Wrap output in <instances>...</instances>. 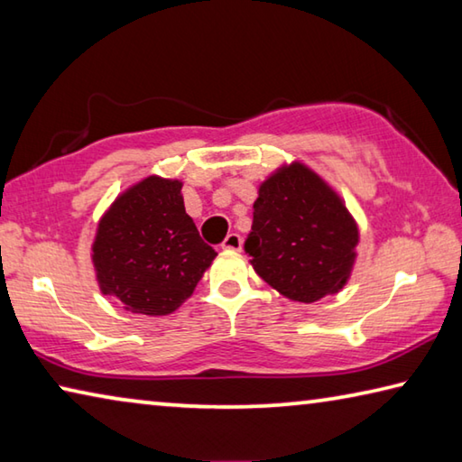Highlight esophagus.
Listing matches in <instances>:
<instances>
[{
  "instance_id": "esophagus-1",
  "label": "esophagus",
  "mask_w": 462,
  "mask_h": 462,
  "mask_svg": "<svg viewBox=\"0 0 462 462\" xmlns=\"http://www.w3.org/2000/svg\"><path fill=\"white\" fill-rule=\"evenodd\" d=\"M240 246H242V238L236 232L228 234V236H226L222 242V248H226V250H240Z\"/></svg>"
}]
</instances>
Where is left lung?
<instances>
[{
  "instance_id": "8db88e82",
  "label": "left lung",
  "mask_w": 462,
  "mask_h": 462,
  "mask_svg": "<svg viewBox=\"0 0 462 462\" xmlns=\"http://www.w3.org/2000/svg\"><path fill=\"white\" fill-rule=\"evenodd\" d=\"M245 240L259 277L293 301L338 293L355 264L358 228L342 199L301 162L261 185Z\"/></svg>"
}]
</instances>
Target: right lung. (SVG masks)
<instances>
[{
    "label": "right lung",
    "instance_id": "obj_1",
    "mask_svg": "<svg viewBox=\"0 0 462 462\" xmlns=\"http://www.w3.org/2000/svg\"><path fill=\"white\" fill-rule=\"evenodd\" d=\"M181 187L146 177L99 220L91 248L99 289L132 314L175 311L217 254L185 214Z\"/></svg>",
    "mask_w": 462,
    "mask_h": 462
}]
</instances>
